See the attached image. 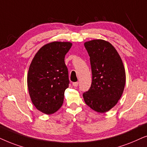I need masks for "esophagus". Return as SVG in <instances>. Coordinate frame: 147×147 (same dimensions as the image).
<instances>
[{"label": "esophagus", "mask_w": 147, "mask_h": 147, "mask_svg": "<svg viewBox=\"0 0 147 147\" xmlns=\"http://www.w3.org/2000/svg\"><path fill=\"white\" fill-rule=\"evenodd\" d=\"M72 85H73L74 87H77V86L79 85V83H78V82H74V83H72Z\"/></svg>", "instance_id": "esophagus-1"}]
</instances>
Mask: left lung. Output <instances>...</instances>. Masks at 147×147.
Returning <instances> with one entry per match:
<instances>
[{
	"mask_svg": "<svg viewBox=\"0 0 147 147\" xmlns=\"http://www.w3.org/2000/svg\"><path fill=\"white\" fill-rule=\"evenodd\" d=\"M84 45L92 72L91 87L83 94L84 101L93 110L106 112L116 105L124 91L126 74L123 62L108 42L94 40Z\"/></svg>",
	"mask_w": 147,
	"mask_h": 147,
	"instance_id": "1",
	"label": "left lung"
}]
</instances>
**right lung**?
Segmentation results:
<instances>
[{
  "mask_svg": "<svg viewBox=\"0 0 147 147\" xmlns=\"http://www.w3.org/2000/svg\"><path fill=\"white\" fill-rule=\"evenodd\" d=\"M70 42H54L42 47L29 66L27 86L31 101L46 114L58 111L68 87V71L64 57L71 48Z\"/></svg>",
  "mask_w": 147,
  "mask_h": 147,
  "instance_id": "obj_1",
  "label": "right lung"
}]
</instances>
